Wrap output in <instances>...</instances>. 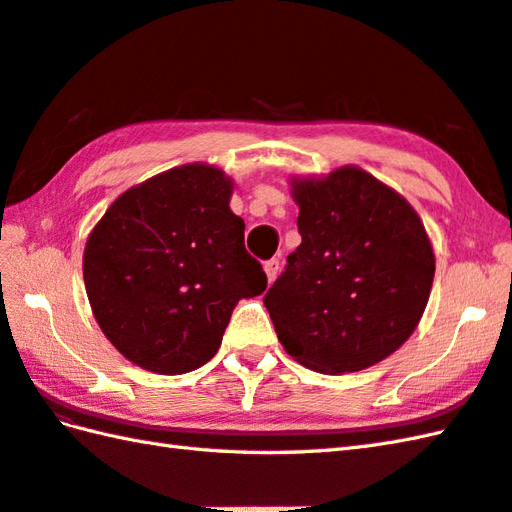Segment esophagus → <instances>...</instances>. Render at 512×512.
<instances>
[{"label": "esophagus", "instance_id": "34e87169", "mask_svg": "<svg viewBox=\"0 0 512 512\" xmlns=\"http://www.w3.org/2000/svg\"><path fill=\"white\" fill-rule=\"evenodd\" d=\"M264 270H266L268 284H273L279 273V259H268V262H264Z\"/></svg>", "mask_w": 512, "mask_h": 512}]
</instances>
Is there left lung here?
I'll use <instances>...</instances> for the list:
<instances>
[{"label":"left lung","mask_w":512,"mask_h":512,"mask_svg":"<svg viewBox=\"0 0 512 512\" xmlns=\"http://www.w3.org/2000/svg\"><path fill=\"white\" fill-rule=\"evenodd\" d=\"M301 244L264 306L284 350L321 374L361 372L418 328L436 255L416 209L356 165L292 176Z\"/></svg>","instance_id":"left-lung-1"}]
</instances>
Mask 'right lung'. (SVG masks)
I'll use <instances>...</instances> for the list:
<instances>
[{
  "mask_svg": "<svg viewBox=\"0 0 512 512\" xmlns=\"http://www.w3.org/2000/svg\"><path fill=\"white\" fill-rule=\"evenodd\" d=\"M233 180L191 162L110 204L83 250V281L103 334L134 365L187 374L209 363L239 299L266 290L231 211Z\"/></svg>",
  "mask_w": 512,
  "mask_h": 512,
  "instance_id": "right-lung-1",
  "label": "right lung"
}]
</instances>
